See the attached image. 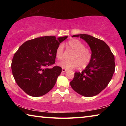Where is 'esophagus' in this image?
<instances>
[{"label":"esophagus","instance_id":"esophagus-1","mask_svg":"<svg viewBox=\"0 0 126 126\" xmlns=\"http://www.w3.org/2000/svg\"><path fill=\"white\" fill-rule=\"evenodd\" d=\"M67 71V69H64V68H62V71L63 72H66Z\"/></svg>","mask_w":126,"mask_h":126}]
</instances>
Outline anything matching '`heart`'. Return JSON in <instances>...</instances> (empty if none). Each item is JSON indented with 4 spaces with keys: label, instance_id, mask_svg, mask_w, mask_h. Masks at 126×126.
<instances>
[{
    "label": "heart",
    "instance_id": "1",
    "mask_svg": "<svg viewBox=\"0 0 126 126\" xmlns=\"http://www.w3.org/2000/svg\"><path fill=\"white\" fill-rule=\"evenodd\" d=\"M67 47L73 51L71 57L72 60H63L58 63V65L66 69H74L79 65L81 68H86L90 63L92 53L89 49L85 47V45L79 40L72 39L67 43ZM64 46L59 44L55 50V56L58 59H62L63 57Z\"/></svg>",
    "mask_w": 126,
    "mask_h": 126
}]
</instances>
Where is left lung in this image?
<instances>
[{"mask_svg":"<svg viewBox=\"0 0 126 126\" xmlns=\"http://www.w3.org/2000/svg\"><path fill=\"white\" fill-rule=\"evenodd\" d=\"M86 41L92 50V58L81 73L76 72L70 84L74 91L84 97L97 95L108 86L115 71L114 57L105 42L85 34H77Z\"/></svg>","mask_w":126,"mask_h":126,"instance_id":"8db88e82","label":"left lung"}]
</instances>
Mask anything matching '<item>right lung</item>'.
<instances>
[{
	"mask_svg": "<svg viewBox=\"0 0 126 126\" xmlns=\"http://www.w3.org/2000/svg\"><path fill=\"white\" fill-rule=\"evenodd\" d=\"M67 37L45 36L29 40L15 53L11 65L13 76L27 94L42 96L54 86L62 68L48 67L55 63L56 49Z\"/></svg>",
	"mask_w": 126,
	"mask_h": 126,
	"instance_id": "right-lung-1",
	"label": "right lung"
}]
</instances>
